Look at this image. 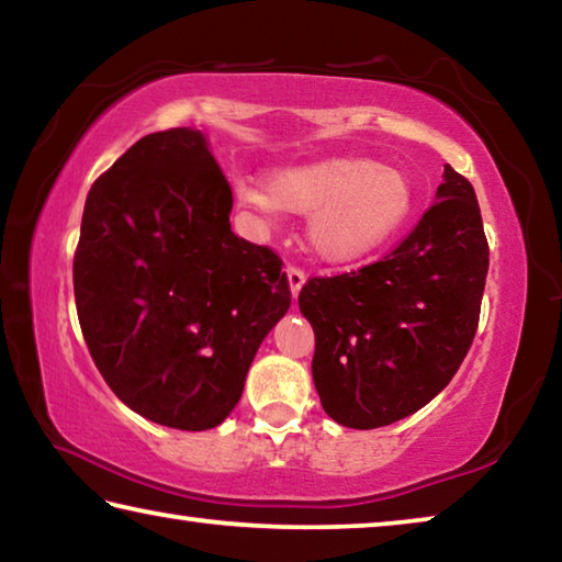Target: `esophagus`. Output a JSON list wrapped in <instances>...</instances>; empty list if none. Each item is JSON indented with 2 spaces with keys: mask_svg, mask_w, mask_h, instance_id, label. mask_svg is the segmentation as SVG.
<instances>
[{
  "mask_svg": "<svg viewBox=\"0 0 562 562\" xmlns=\"http://www.w3.org/2000/svg\"><path fill=\"white\" fill-rule=\"evenodd\" d=\"M288 280H290V290H292V297H297L304 280H307V272H304L302 268H297V265H290L288 268Z\"/></svg>",
  "mask_w": 562,
  "mask_h": 562,
  "instance_id": "esophagus-1",
  "label": "esophagus"
}]
</instances>
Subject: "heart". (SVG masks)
Returning <instances> with one entry per match:
<instances>
[{
    "label": "heart",
    "instance_id": "obj_1",
    "mask_svg": "<svg viewBox=\"0 0 562 562\" xmlns=\"http://www.w3.org/2000/svg\"><path fill=\"white\" fill-rule=\"evenodd\" d=\"M235 195L262 217L280 211L307 215L312 250L329 262H351L379 250L414 211V188L402 170L355 156L280 170L268 188L243 180Z\"/></svg>",
    "mask_w": 562,
    "mask_h": 562
}]
</instances>
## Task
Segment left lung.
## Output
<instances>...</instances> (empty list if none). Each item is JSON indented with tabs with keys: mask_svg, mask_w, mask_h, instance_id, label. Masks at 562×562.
<instances>
[{
	"mask_svg": "<svg viewBox=\"0 0 562 562\" xmlns=\"http://www.w3.org/2000/svg\"><path fill=\"white\" fill-rule=\"evenodd\" d=\"M486 274L473 186L446 166L436 203L394 250L300 290L322 408L349 429H376L429 404L469 355Z\"/></svg>",
	"mask_w": 562,
	"mask_h": 562,
	"instance_id": "obj_1",
	"label": "left lung"
}]
</instances>
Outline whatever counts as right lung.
Segmentation results:
<instances>
[{"instance_id": "1", "label": "right lung", "mask_w": 562, "mask_h": 562, "mask_svg": "<svg viewBox=\"0 0 562 562\" xmlns=\"http://www.w3.org/2000/svg\"><path fill=\"white\" fill-rule=\"evenodd\" d=\"M233 190L201 131L136 140L89 190L74 297L93 364L133 412L213 429L290 310L280 255L231 231Z\"/></svg>"}]
</instances>
